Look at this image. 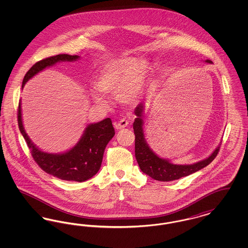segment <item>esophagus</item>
<instances>
[{
  "label": "esophagus",
  "instance_id": "34e87169",
  "mask_svg": "<svg viewBox=\"0 0 248 248\" xmlns=\"http://www.w3.org/2000/svg\"><path fill=\"white\" fill-rule=\"evenodd\" d=\"M128 121L126 119H121L118 122L114 123V126L117 130H122L124 128H125L127 125H128Z\"/></svg>",
  "mask_w": 248,
  "mask_h": 248
}]
</instances>
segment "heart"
Segmentation results:
<instances>
[{
    "instance_id": "obj_1",
    "label": "heart",
    "mask_w": 248,
    "mask_h": 248,
    "mask_svg": "<svg viewBox=\"0 0 248 248\" xmlns=\"http://www.w3.org/2000/svg\"><path fill=\"white\" fill-rule=\"evenodd\" d=\"M148 75L147 61L137 57L109 59L103 64L94 81L95 89L104 94H117L119 101L132 104L142 93ZM94 102L105 105L98 94L92 93Z\"/></svg>"
}]
</instances>
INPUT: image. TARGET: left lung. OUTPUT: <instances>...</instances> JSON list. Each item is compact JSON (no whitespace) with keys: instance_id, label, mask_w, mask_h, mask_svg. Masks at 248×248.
<instances>
[{"instance_id":"left-lung-1","label":"left lung","mask_w":248,"mask_h":248,"mask_svg":"<svg viewBox=\"0 0 248 248\" xmlns=\"http://www.w3.org/2000/svg\"><path fill=\"white\" fill-rule=\"evenodd\" d=\"M205 62L212 64V61L207 59ZM144 102L142 101L135 108L137 118L133 124L135 133V155L142 172L149 177L159 181H172L181 177H187L202 168L209 165L218 154L220 144L207 158L191 165H175L168 159L161 158L150 148L144 135Z\"/></svg>"}]
</instances>
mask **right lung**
Returning <instances> with one entry per match:
<instances>
[{
	"label": "right lung",
	"mask_w": 248,
	"mask_h": 248,
	"mask_svg": "<svg viewBox=\"0 0 248 248\" xmlns=\"http://www.w3.org/2000/svg\"><path fill=\"white\" fill-rule=\"evenodd\" d=\"M79 59V56L61 54L38 61L26 73L22 89L25 83L45 69L59 62H71ZM17 121L19 130L37 165L49 175L67 181L83 182L94 177L100 169L107 144L115 135L111 120L104 119L98 123L88 124L80 140L69 151L61 154H49L40 150L24 129L21 102L18 105Z\"/></svg>",
	"instance_id": "obj_1"
}]
</instances>
